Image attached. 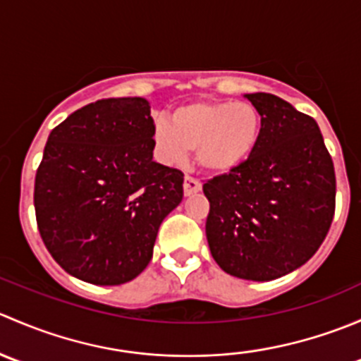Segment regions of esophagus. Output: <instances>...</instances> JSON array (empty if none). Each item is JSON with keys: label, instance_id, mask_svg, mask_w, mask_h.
I'll list each match as a JSON object with an SVG mask.
<instances>
[{"label": "esophagus", "instance_id": "1", "mask_svg": "<svg viewBox=\"0 0 361 361\" xmlns=\"http://www.w3.org/2000/svg\"><path fill=\"white\" fill-rule=\"evenodd\" d=\"M202 188V183L199 180H195V178L192 176H187L183 181V194L187 195V197H190V195L197 194V192H201Z\"/></svg>", "mask_w": 361, "mask_h": 361}]
</instances>
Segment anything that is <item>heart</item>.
I'll return each mask as SVG.
<instances>
[{
	"label": "heart",
	"mask_w": 361,
	"mask_h": 361,
	"mask_svg": "<svg viewBox=\"0 0 361 361\" xmlns=\"http://www.w3.org/2000/svg\"><path fill=\"white\" fill-rule=\"evenodd\" d=\"M260 136V113L239 101H192L171 113V122L155 118L152 127L155 157L164 166H181L194 150L199 166L213 174L245 166Z\"/></svg>",
	"instance_id": "heart-1"
}]
</instances>
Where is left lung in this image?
Segmentation results:
<instances>
[{"instance_id": "left-lung-1", "label": "left lung", "mask_w": 361, "mask_h": 361, "mask_svg": "<svg viewBox=\"0 0 361 361\" xmlns=\"http://www.w3.org/2000/svg\"><path fill=\"white\" fill-rule=\"evenodd\" d=\"M262 136L245 166L204 183L206 238L227 274L272 281L318 251L336 211V171L314 118L274 94H245Z\"/></svg>"}]
</instances>
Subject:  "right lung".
Listing matches in <instances>:
<instances>
[{"mask_svg":"<svg viewBox=\"0 0 361 361\" xmlns=\"http://www.w3.org/2000/svg\"><path fill=\"white\" fill-rule=\"evenodd\" d=\"M145 97L101 99L50 133L35 181L38 231L54 260L101 286L147 269L164 218L183 199V173L154 162Z\"/></svg>","mask_w":361,"mask_h":361,"instance_id":"right-lung-1","label":"right lung"}]
</instances>
